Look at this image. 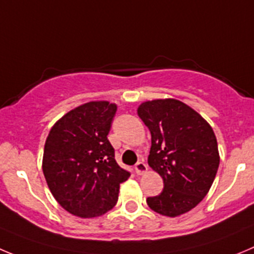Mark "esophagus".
Wrapping results in <instances>:
<instances>
[{"mask_svg":"<svg viewBox=\"0 0 254 254\" xmlns=\"http://www.w3.org/2000/svg\"><path fill=\"white\" fill-rule=\"evenodd\" d=\"M134 169H135V173H136V174L141 175V174H144V173L148 172V165H146L144 162H138L136 164H135Z\"/></svg>","mask_w":254,"mask_h":254,"instance_id":"34e87169","label":"esophagus"}]
</instances>
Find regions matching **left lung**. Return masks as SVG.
I'll return each instance as SVG.
<instances>
[{
  "mask_svg": "<svg viewBox=\"0 0 254 254\" xmlns=\"http://www.w3.org/2000/svg\"><path fill=\"white\" fill-rule=\"evenodd\" d=\"M138 115L151 134L148 164L164 182L162 193L146 203L168 217L189 212L207 195L219 167L214 131L195 110L175 99L143 103Z\"/></svg>",
  "mask_w": 254,
  "mask_h": 254,
  "instance_id": "obj_1",
  "label": "left lung"
}]
</instances>
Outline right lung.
<instances>
[{"label": "right lung", "mask_w": 254, "mask_h": 254, "mask_svg": "<svg viewBox=\"0 0 254 254\" xmlns=\"http://www.w3.org/2000/svg\"><path fill=\"white\" fill-rule=\"evenodd\" d=\"M115 113V104L91 101L68 111L50 130L42 170L52 195L71 214L103 215L130 177L108 140Z\"/></svg>", "instance_id": "right-lung-1"}]
</instances>
